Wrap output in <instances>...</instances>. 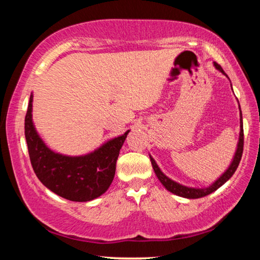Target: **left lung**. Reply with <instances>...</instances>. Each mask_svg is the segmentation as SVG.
Returning a JSON list of instances; mask_svg holds the SVG:
<instances>
[{
  "instance_id": "8db88e82",
  "label": "left lung",
  "mask_w": 260,
  "mask_h": 260,
  "mask_svg": "<svg viewBox=\"0 0 260 260\" xmlns=\"http://www.w3.org/2000/svg\"><path fill=\"white\" fill-rule=\"evenodd\" d=\"M214 67H215V69L219 70L220 72L223 73L226 76L225 71H223L222 68L220 67L218 63H214ZM240 111H241V108H240ZM240 127H241L240 139H239V143H237V149H236L234 159H233L231 166L228 167V170H226V172L223 173L221 177H220L217 180V181L211 184L210 187H208V188H189V187L182 186V184H180L178 182L173 181V180H171L170 178H167L166 175L161 172L159 167H158V165L156 164V161L153 160V158L150 156L152 169H153V171H155V173L157 175L158 180H159L162 186H164L167 189V190L175 193V195H178V196L184 197V199H201V197H204L206 195H210L211 192H213L214 190H217L218 188L221 187L223 183H225L226 181H228V180L231 179L232 175L235 173L237 166H239L240 161H241L242 153H243V143H244L243 122H242V113H241V119H240Z\"/></svg>"
}]
</instances>
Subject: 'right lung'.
<instances>
[{"mask_svg": "<svg viewBox=\"0 0 260 260\" xmlns=\"http://www.w3.org/2000/svg\"><path fill=\"white\" fill-rule=\"evenodd\" d=\"M32 102L33 95H30L25 117V138L30 164L38 179L52 192L73 202L91 201L107 191L114 178L118 156L129 131L88 155H59L51 151L35 131Z\"/></svg>", "mask_w": 260, "mask_h": 260, "instance_id": "obj_1", "label": "right lung"}]
</instances>
